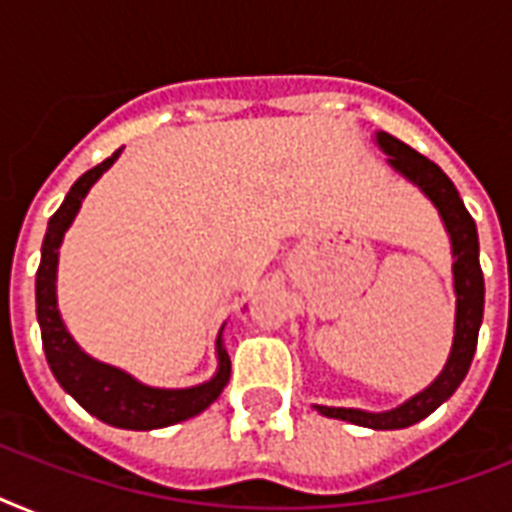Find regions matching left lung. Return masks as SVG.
<instances>
[{
	"label": "left lung",
	"mask_w": 512,
	"mask_h": 512,
	"mask_svg": "<svg viewBox=\"0 0 512 512\" xmlns=\"http://www.w3.org/2000/svg\"><path fill=\"white\" fill-rule=\"evenodd\" d=\"M377 146L388 154V164L396 172L412 180L433 204L444 220L449 239H452L454 255V295H457V313H454V340L452 353L446 358L444 369L428 388L404 401L390 412H361V409H342V406H316L324 417L353 422L374 430H398L409 428L414 422L425 420L430 412H436L454 390L460 388L470 369L473 353L478 345V329L484 321V273L478 263V231L473 217L462 204L454 183L444 175V170L428 156L417 154L414 148L401 143L388 132H377Z\"/></svg>",
	"instance_id": "left-lung-1"
}]
</instances>
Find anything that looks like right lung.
<instances>
[{
  "label": "right lung",
  "mask_w": 512,
  "mask_h": 512,
  "mask_svg": "<svg viewBox=\"0 0 512 512\" xmlns=\"http://www.w3.org/2000/svg\"><path fill=\"white\" fill-rule=\"evenodd\" d=\"M122 148L108 156L106 162L84 172L71 191L63 199L60 209L50 217L47 233L42 241V263L36 271V319L42 327V345L47 364H50L60 388L71 393L79 404L98 420L127 430H154L167 428L188 417H196L215 401L231 377V358L223 348V329L217 335V372L209 382H201L196 388L164 390L148 388L132 374L122 372L111 364H103L98 358L87 356L74 337L68 335L66 324L60 319L58 297H55V279H58V249L63 233L74 223L76 212L82 207L95 180L119 159Z\"/></svg>",
  "instance_id": "1"
}]
</instances>
